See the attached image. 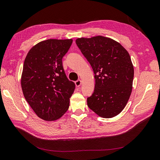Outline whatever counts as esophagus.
Wrapping results in <instances>:
<instances>
[{"mask_svg": "<svg viewBox=\"0 0 160 160\" xmlns=\"http://www.w3.org/2000/svg\"><path fill=\"white\" fill-rule=\"evenodd\" d=\"M81 83H82V82H81L80 80H76L75 82V84H76V86L77 87H79L81 85Z\"/></svg>", "mask_w": 160, "mask_h": 160, "instance_id": "1", "label": "esophagus"}]
</instances>
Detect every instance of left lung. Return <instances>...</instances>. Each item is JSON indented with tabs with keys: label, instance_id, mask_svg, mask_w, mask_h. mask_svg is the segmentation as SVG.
I'll return each mask as SVG.
<instances>
[{
	"label": "left lung",
	"instance_id": "1",
	"mask_svg": "<svg viewBox=\"0 0 160 160\" xmlns=\"http://www.w3.org/2000/svg\"><path fill=\"white\" fill-rule=\"evenodd\" d=\"M76 43L95 73V89L87 98L88 107L102 118L117 116L125 108L132 88L134 68L128 51L102 36L78 38Z\"/></svg>",
	"mask_w": 160,
	"mask_h": 160
}]
</instances>
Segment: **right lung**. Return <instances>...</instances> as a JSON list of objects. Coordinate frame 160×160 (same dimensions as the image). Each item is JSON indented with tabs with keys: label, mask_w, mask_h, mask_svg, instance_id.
<instances>
[{
	"label": "right lung",
	"mask_w": 160,
	"mask_h": 160,
	"mask_svg": "<svg viewBox=\"0 0 160 160\" xmlns=\"http://www.w3.org/2000/svg\"><path fill=\"white\" fill-rule=\"evenodd\" d=\"M72 39H48L32 47L24 61L21 84L23 95L41 119H59L68 111L75 84L64 72L62 59Z\"/></svg>",
	"instance_id": "right-lung-1"
}]
</instances>
